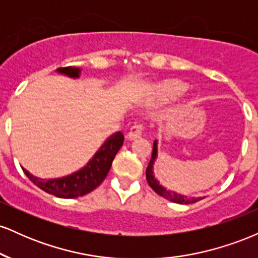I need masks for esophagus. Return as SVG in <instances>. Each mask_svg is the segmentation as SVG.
Segmentation results:
<instances>
[{
	"label": "esophagus",
	"instance_id": "1",
	"mask_svg": "<svg viewBox=\"0 0 258 258\" xmlns=\"http://www.w3.org/2000/svg\"><path fill=\"white\" fill-rule=\"evenodd\" d=\"M144 131V125L143 123H135L130 130V132L127 133V138L128 139H137L142 136V133Z\"/></svg>",
	"mask_w": 258,
	"mask_h": 258
}]
</instances>
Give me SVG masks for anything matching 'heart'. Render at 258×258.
<instances>
[{
  "label": "heart",
  "instance_id": "obj_1",
  "mask_svg": "<svg viewBox=\"0 0 258 258\" xmlns=\"http://www.w3.org/2000/svg\"><path fill=\"white\" fill-rule=\"evenodd\" d=\"M184 91V85L177 80H167L156 87V92L160 97L165 99H173Z\"/></svg>",
  "mask_w": 258,
  "mask_h": 258
}]
</instances>
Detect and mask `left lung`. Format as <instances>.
<instances>
[{
  "mask_svg": "<svg viewBox=\"0 0 258 258\" xmlns=\"http://www.w3.org/2000/svg\"><path fill=\"white\" fill-rule=\"evenodd\" d=\"M156 155H158V144H156V141H155L153 144L152 159H150L149 165H148L146 173H147L148 184L150 185V188H152L156 194H159L160 197L165 198V199L172 201V203H177V204H194V203H197V201L203 199V198H188V197H185V195H180V194L174 193V191L167 190V189H165L164 186L160 185L158 180L154 178V172H153V164H154V161H155Z\"/></svg>",
  "mask_w": 258,
  "mask_h": 258,
  "instance_id": "left-lung-1",
  "label": "left lung"
}]
</instances>
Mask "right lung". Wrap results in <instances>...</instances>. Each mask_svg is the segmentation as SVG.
<instances>
[{
	"label": "right lung",
	"instance_id": "add662e5",
	"mask_svg": "<svg viewBox=\"0 0 258 258\" xmlns=\"http://www.w3.org/2000/svg\"><path fill=\"white\" fill-rule=\"evenodd\" d=\"M57 70L58 73L65 74L70 78H79L80 73H81L79 68L74 67L58 68ZM122 143V133H114L111 137L106 139L105 143L100 147L96 155L82 170L70 174V176L63 177V178L44 180L34 177L25 168H23V171L35 185H37L46 193L58 198H64V199H75V198L91 193L97 186L100 185V183L105 179L106 174L110 170L112 160L120 150Z\"/></svg>",
	"mask_w": 258,
	"mask_h": 258
}]
</instances>
